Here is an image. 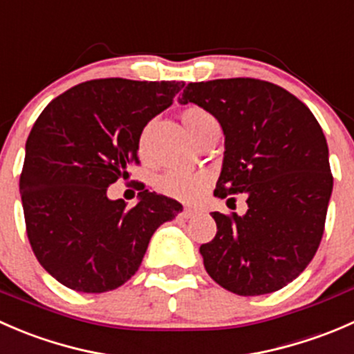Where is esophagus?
<instances>
[{"label": "esophagus", "instance_id": "esophagus-1", "mask_svg": "<svg viewBox=\"0 0 354 354\" xmlns=\"http://www.w3.org/2000/svg\"><path fill=\"white\" fill-rule=\"evenodd\" d=\"M181 216L183 217H192V216H195V209H190V207H185L183 210H181Z\"/></svg>", "mask_w": 354, "mask_h": 354}]
</instances>
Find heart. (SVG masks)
Segmentation results:
<instances>
[{
    "instance_id": "b5f03b06",
    "label": "heart",
    "mask_w": 354,
    "mask_h": 354,
    "mask_svg": "<svg viewBox=\"0 0 354 354\" xmlns=\"http://www.w3.org/2000/svg\"><path fill=\"white\" fill-rule=\"evenodd\" d=\"M181 120H183L185 128H187L192 138L197 137L200 131L205 127H209L210 123H216V120H214V116L209 111L197 108V106L185 109L183 114H181ZM147 138L149 128H145L140 133V138H138V152L142 156H145V151H147ZM210 180H212V174L209 171H197V173L169 171V173H164L156 178L154 187L164 197L190 202V200L197 198L209 187Z\"/></svg>"
}]
</instances>
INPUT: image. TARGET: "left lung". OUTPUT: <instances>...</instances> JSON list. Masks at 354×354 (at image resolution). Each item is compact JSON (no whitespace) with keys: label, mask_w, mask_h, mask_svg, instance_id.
<instances>
[{"label":"left lung","mask_w":354,"mask_h":354,"mask_svg":"<svg viewBox=\"0 0 354 354\" xmlns=\"http://www.w3.org/2000/svg\"><path fill=\"white\" fill-rule=\"evenodd\" d=\"M181 104L209 111L226 135L219 198L246 195L248 210L212 212L217 233L200 246L219 286L259 296L288 286L322 241L334 178L319 121L298 97L257 78L188 84Z\"/></svg>","instance_id":"left-lung-1"}]
</instances>
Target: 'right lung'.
I'll list each match as a JSON object with an SVG mask.
<instances>
[{
    "instance_id": "right-lung-1",
    "label": "right lung",
    "mask_w": 354,
    "mask_h": 354,
    "mask_svg": "<svg viewBox=\"0 0 354 354\" xmlns=\"http://www.w3.org/2000/svg\"><path fill=\"white\" fill-rule=\"evenodd\" d=\"M183 82L97 78L53 99L32 127L20 174L25 230L35 259L63 286L106 292L140 267L157 227L181 210L140 192L127 207L108 187L138 160L145 124L173 104Z\"/></svg>"
}]
</instances>
